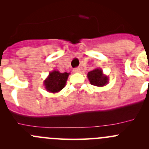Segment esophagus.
I'll use <instances>...</instances> for the list:
<instances>
[{
    "label": "esophagus",
    "mask_w": 149,
    "mask_h": 149,
    "mask_svg": "<svg viewBox=\"0 0 149 149\" xmlns=\"http://www.w3.org/2000/svg\"><path fill=\"white\" fill-rule=\"evenodd\" d=\"M79 71H80V68H75L73 69V72H74V73H79Z\"/></svg>",
    "instance_id": "esophagus-1"
}]
</instances>
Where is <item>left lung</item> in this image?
<instances>
[{
    "instance_id": "8db88e82",
    "label": "left lung",
    "mask_w": 149,
    "mask_h": 149,
    "mask_svg": "<svg viewBox=\"0 0 149 149\" xmlns=\"http://www.w3.org/2000/svg\"><path fill=\"white\" fill-rule=\"evenodd\" d=\"M88 78L91 84L97 86H103L108 82L107 76H104L101 69L96 68L88 73Z\"/></svg>"
}]
</instances>
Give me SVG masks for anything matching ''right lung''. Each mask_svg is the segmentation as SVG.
<instances>
[{"mask_svg": "<svg viewBox=\"0 0 149 149\" xmlns=\"http://www.w3.org/2000/svg\"><path fill=\"white\" fill-rule=\"evenodd\" d=\"M69 73H60L59 71L51 72L45 81V86L48 91L52 93L58 92L65 87Z\"/></svg>", "mask_w": 149, "mask_h": 149, "instance_id": "right-lung-1", "label": "right lung"}]
</instances>
